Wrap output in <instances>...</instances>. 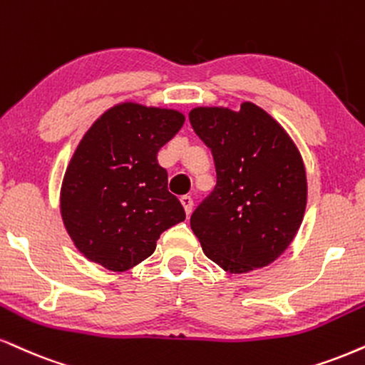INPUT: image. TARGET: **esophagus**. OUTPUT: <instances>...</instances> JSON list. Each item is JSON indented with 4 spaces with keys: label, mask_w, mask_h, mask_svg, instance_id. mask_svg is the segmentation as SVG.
<instances>
[{
    "label": "esophagus",
    "mask_w": 365,
    "mask_h": 365,
    "mask_svg": "<svg viewBox=\"0 0 365 365\" xmlns=\"http://www.w3.org/2000/svg\"><path fill=\"white\" fill-rule=\"evenodd\" d=\"M180 202H182V205H183V209H185L187 216H190L192 209H194V199H192L190 195H182V197H180Z\"/></svg>",
    "instance_id": "obj_1"
}]
</instances>
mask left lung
<instances>
[{"label":"left lung","mask_w":365,"mask_h":365,"mask_svg":"<svg viewBox=\"0 0 365 365\" xmlns=\"http://www.w3.org/2000/svg\"><path fill=\"white\" fill-rule=\"evenodd\" d=\"M210 148L217 183L190 217L205 257L230 274L274 263L299 231L308 202L302 156L262 107H195L188 113Z\"/></svg>","instance_id":"8db88e82"}]
</instances>
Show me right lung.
<instances>
[{
	"label": "right lung",
	"instance_id": "1",
	"mask_svg": "<svg viewBox=\"0 0 365 365\" xmlns=\"http://www.w3.org/2000/svg\"><path fill=\"white\" fill-rule=\"evenodd\" d=\"M183 122L175 108L122 102L83 135L59 199L66 231L86 260L125 272L151 257L161 232L185 221L156 158Z\"/></svg>",
	"mask_w": 365,
	"mask_h": 365
}]
</instances>
